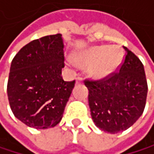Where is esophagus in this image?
<instances>
[{
    "label": "esophagus",
    "mask_w": 154,
    "mask_h": 154,
    "mask_svg": "<svg viewBox=\"0 0 154 154\" xmlns=\"http://www.w3.org/2000/svg\"><path fill=\"white\" fill-rule=\"evenodd\" d=\"M75 82H76L78 84H81L82 82H83V79H82L81 76H78V78L75 79Z\"/></svg>",
    "instance_id": "obj_1"
}]
</instances>
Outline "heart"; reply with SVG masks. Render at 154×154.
Instances as JSON below:
<instances>
[{
	"label": "heart",
	"instance_id": "obj_1",
	"mask_svg": "<svg viewBox=\"0 0 154 154\" xmlns=\"http://www.w3.org/2000/svg\"><path fill=\"white\" fill-rule=\"evenodd\" d=\"M122 53L116 46H94L74 56V61L79 66L90 67V74L96 79L111 75L120 65Z\"/></svg>",
	"mask_w": 154,
	"mask_h": 154
}]
</instances>
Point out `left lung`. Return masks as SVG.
I'll return each mask as SVG.
<instances>
[{"mask_svg": "<svg viewBox=\"0 0 154 154\" xmlns=\"http://www.w3.org/2000/svg\"><path fill=\"white\" fill-rule=\"evenodd\" d=\"M125 58L117 72L99 80L85 79L89 106L97 128L117 134L133 126L144 112L148 94L140 60L124 46Z\"/></svg>", "mask_w": 154, "mask_h": 154, "instance_id": "8db88e82", "label": "left lung"}]
</instances>
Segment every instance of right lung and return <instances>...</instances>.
I'll return each mask as SVG.
<instances>
[{"mask_svg":"<svg viewBox=\"0 0 154 154\" xmlns=\"http://www.w3.org/2000/svg\"><path fill=\"white\" fill-rule=\"evenodd\" d=\"M63 39L60 34L34 39L11 62L7 82L9 105L20 121L35 129L60 122L75 81H64Z\"/></svg>","mask_w":154,"mask_h":154,"instance_id":"add662e5","label":"right lung"}]
</instances>
